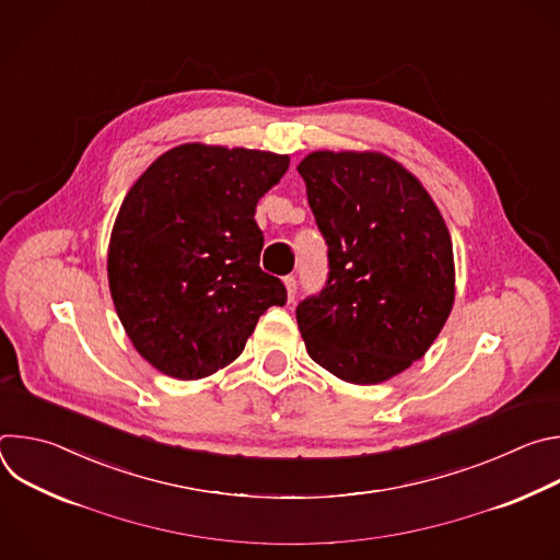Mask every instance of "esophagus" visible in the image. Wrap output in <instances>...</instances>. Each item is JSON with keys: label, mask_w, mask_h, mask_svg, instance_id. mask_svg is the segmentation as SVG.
Returning <instances> with one entry per match:
<instances>
[{"label": "esophagus", "mask_w": 560, "mask_h": 560, "mask_svg": "<svg viewBox=\"0 0 560 560\" xmlns=\"http://www.w3.org/2000/svg\"><path fill=\"white\" fill-rule=\"evenodd\" d=\"M283 283H285V290H288V301H292L294 294H296V279L294 277H285Z\"/></svg>", "instance_id": "1"}]
</instances>
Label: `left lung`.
Masks as SVG:
<instances>
[{
	"mask_svg": "<svg viewBox=\"0 0 560 560\" xmlns=\"http://www.w3.org/2000/svg\"><path fill=\"white\" fill-rule=\"evenodd\" d=\"M330 277L296 307L305 350L337 378L374 385L423 359L454 305V250L423 184L374 150H314L296 166Z\"/></svg>",
	"mask_w": 560,
	"mask_h": 560,
	"instance_id": "8db88e82",
	"label": "left lung"
}]
</instances>
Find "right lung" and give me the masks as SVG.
<instances>
[{
    "label": "right lung",
    "mask_w": 560,
    "mask_h": 560,
    "mask_svg": "<svg viewBox=\"0 0 560 560\" xmlns=\"http://www.w3.org/2000/svg\"><path fill=\"white\" fill-rule=\"evenodd\" d=\"M288 154L212 143L171 148L132 184L108 244V285L135 350L159 372L195 381L244 352L285 288L259 268V199Z\"/></svg>",
    "instance_id": "1"
}]
</instances>
